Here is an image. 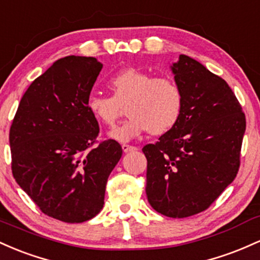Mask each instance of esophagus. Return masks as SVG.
I'll return each mask as SVG.
<instances>
[{
    "label": "esophagus",
    "instance_id": "obj_1",
    "mask_svg": "<svg viewBox=\"0 0 260 260\" xmlns=\"http://www.w3.org/2000/svg\"><path fill=\"white\" fill-rule=\"evenodd\" d=\"M121 147H122V151H124V152H130V151L138 150V147H136V146H131V145H127V144H124L121 146Z\"/></svg>",
    "mask_w": 260,
    "mask_h": 260
}]
</instances>
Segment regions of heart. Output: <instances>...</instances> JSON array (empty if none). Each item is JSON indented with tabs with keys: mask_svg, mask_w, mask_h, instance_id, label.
I'll use <instances>...</instances> for the list:
<instances>
[{
	"mask_svg": "<svg viewBox=\"0 0 260 260\" xmlns=\"http://www.w3.org/2000/svg\"><path fill=\"white\" fill-rule=\"evenodd\" d=\"M112 95L93 93L87 109L99 122L113 127L126 103V119L110 133L113 139L129 141L150 131L162 135L176 126L184 106L180 86L169 76L153 77L142 70L124 69L108 80Z\"/></svg>",
	"mask_w": 260,
	"mask_h": 260,
	"instance_id": "1",
	"label": "heart"
}]
</instances>
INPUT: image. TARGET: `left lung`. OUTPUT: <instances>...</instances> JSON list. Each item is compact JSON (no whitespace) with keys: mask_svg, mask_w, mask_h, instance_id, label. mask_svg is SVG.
Here are the masks:
<instances>
[{"mask_svg":"<svg viewBox=\"0 0 260 260\" xmlns=\"http://www.w3.org/2000/svg\"><path fill=\"white\" fill-rule=\"evenodd\" d=\"M172 71L184 95L182 115L142 152L150 205L183 218L205 211L237 176L246 115L226 81L197 60L180 55Z\"/></svg>","mask_w":260,"mask_h":260,"instance_id":"8db88e82","label":"left lung"}]
</instances>
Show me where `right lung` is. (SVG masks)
Returning a JSON list of instances; mask_svg holds the SVG:
<instances>
[{
	"instance_id": "1",
	"label": "right lung",
	"mask_w": 260,
	"mask_h": 260,
	"mask_svg": "<svg viewBox=\"0 0 260 260\" xmlns=\"http://www.w3.org/2000/svg\"><path fill=\"white\" fill-rule=\"evenodd\" d=\"M102 67L94 57L55 61L28 87L10 129L14 179L42 212L63 222L101 211L122 154L115 140L97 141L98 121L87 109Z\"/></svg>"
}]
</instances>
